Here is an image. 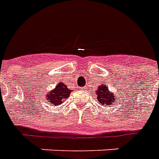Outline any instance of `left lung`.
Wrapping results in <instances>:
<instances>
[{
  "label": "left lung",
  "mask_w": 159,
  "mask_h": 159,
  "mask_svg": "<svg viewBox=\"0 0 159 159\" xmlns=\"http://www.w3.org/2000/svg\"><path fill=\"white\" fill-rule=\"evenodd\" d=\"M96 99L99 102L100 104L106 107H110L114 103H117L116 101L119 100V97L115 94V92L110 91L108 85L105 84H102L98 86L95 91Z\"/></svg>",
  "instance_id": "1"
}]
</instances>
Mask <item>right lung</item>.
Listing matches in <instances>:
<instances>
[{"instance_id": "add662e5", "label": "right lung", "mask_w": 159, "mask_h": 159, "mask_svg": "<svg viewBox=\"0 0 159 159\" xmlns=\"http://www.w3.org/2000/svg\"><path fill=\"white\" fill-rule=\"evenodd\" d=\"M71 92L72 91L68 89L67 85L63 84L62 82H60L59 84L56 85L55 88L44 94L43 98H45L46 101H48L50 105L56 106L66 101L69 98Z\"/></svg>"}]
</instances>
